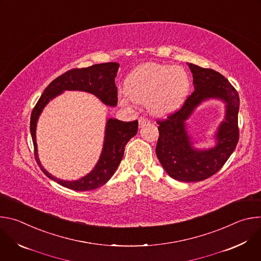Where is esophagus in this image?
I'll use <instances>...</instances> for the list:
<instances>
[{"label":"esophagus","mask_w":261,"mask_h":261,"mask_svg":"<svg viewBox=\"0 0 261 261\" xmlns=\"http://www.w3.org/2000/svg\"><path fill=\"white\" fill-rule=\"evenodd\" d=\"M138 123H139V127H143V126L147 125L150 122H148V120H146V119H144V118H140L139 121H138Z\"/></svg>","instance_id":"1"}]
</instances>
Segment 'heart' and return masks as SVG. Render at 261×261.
Listing matches in <instances>:
<instances>
[{"label":"heart","mask_w":261,"mask_h":261,"mask_svg":"<svg viewBox=\"0 0 261 261\" xmlns=\"http://www.w3.org/2000/svg\"><path fill=\"white\" fill-rule=\"evenodd\" d=\"M190 79L182 67L144 63L130 72L124 92L133 102L145 103L150 114L165 118L180 108L190 91ZM120 104L128 106L127 99Z\"/></svg>","instance_id":"heart-1"}]
</instances>
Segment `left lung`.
Returning <instances> with one entry per match:
<instances>
[{
	"label": "left lung",
	"instance_id": "1",
	"mask_svg": "<svg viewBox=\"0 0 261 261\" xmlns=\"http://www.w3.org/2000/svg\"><path fill=\"white\" fill-rule=\"evenodd\" d=\"M193 74L194 92L182 107L165 121H158L159 139L156 155L167 174L179 181H200L225 164L239 141L238 115L240 97L221 74L194 64H187ZM218 99L225 104V118L211 138L213 144L198 148L187 122L204 101ZM201 142V141H200Z\"/></svg>",
	"mask_w": 261,
	"mask_h": 261
}]
</instances>
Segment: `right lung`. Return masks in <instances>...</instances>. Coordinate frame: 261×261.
<instances>
[{
  "label": "right lung",
  "mask_w": 261,
  "mask_h": 261,
  "mask_svg": "<svg viewBox=\"0 0 261 261\" xmlns=\"http://www.w3.org/2000/svg\"><path fill=\"white\" fill-rule=\"evenodd\" d=\"M119 67V63H103L88 68L73 69L64 73L63 75L57 77L47 86L32 111L30 131L35 148L36 162L38 163L39 167L47 177L68 189L89 191L97 189L106 184L114 175L123 159L125 145L136 135L138 122H122L114 118H108L105 123L103 146L99 160L88 174L73 180L58 178L49 173L41 164L36 140L37 123L49 101L63 94L65 91L86 92L96 96L107 106H117L118 89L115 81Z\"/></svg>",
  "instance_id": "1"
}]
</instances>
